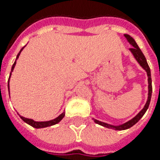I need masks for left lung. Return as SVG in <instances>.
<instances>
[{
  "mask_svg": "<svg viewBox=\"0 0 160 160\" xmlns=\"http://www.w3.org/2000/svg\"><path fill=\"white\" fill-rule=\"evenodd\" d=\"M124 35H125V37L126 38L127 42L132 46V48L129 49V51L132 52V54L133 55V57L136 59V61L140 64V66H141V67L146 71V73H147V77H148V99H147V102L145 103L143 108H142V109L134 118H132V119H130L129 121H127V122L122 124V125H119V126H113V125H109V124L104 123V122L99 121V120L97 119H93L96 124L101 125V126H104V127H107V128H109V129H114V130H126V129H128V128L132 127V126H134V125L138 122L139 120L142 118V116H143L145 114V112L147 111V109H148V108H149V105H150V102H151V93H152L151 69H150V67H149V65L147 63L146 58L144 57L143 53L142 52L141 49H140L138 45H137L136 42L133 40V38L131 37L129 34H124Z\"/></svg>",
  "mask_w": 160,
  "mask_h": 160,
  "instance_id": "8db88e82",
  "label": "left lung"
}]
</instances>
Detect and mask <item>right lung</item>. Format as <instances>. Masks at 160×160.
I'll use <instances>...</instances> for the list:
<instances>
[{
    "mask_svg": "<svg viewBox=\"0 0 160 160\" xmlns=\"http://www.w3.org/2000/svg\"><path fill=\"white\" fill-rule=\"evenodd\" d=\"M24 49V47L22 48L21 50H20V52H18V56H17V58H16L15 62H14V64L12 65V68H11V72H10V75H9V78H10V76H11V73H12V71L14 69V68H15L16 66V62H17V59L19 57V55H20V53H21L22 50ZM8 88H9V83H8ZM19 117H20V118H21L24 122H26L27 124L28 125H30L31 126H33L34 128H44V127H48V126H53V125H56V124H58L59 121H61V119L65 117V112L63 113H61L59 116H58V118H54L52 120H49V121H42V122H38V121H34L33 119H30V118H24V117H22L19 115Z\"/></svg>",
    "mask_w": 160,
    "mask_h": 160,
    "instance_id": "obj_1",
    "label": "right lung"
}]
</instances>
